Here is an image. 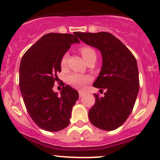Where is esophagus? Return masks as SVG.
<instances>
[{"label": "esophagus", "instance_id": "34e87169", "mask_svg": "<svg viewBox=\"0 0 160 160\" xmlns=\"http://www.w3.org/2000/svg\"><path fill=\"white\" fill-rule=\"evenodd\" d=\"M84 95H85V93H84L83 92H79V96H80V98L82 96H84Z\"/></svg>", "mask_w": 160, "mask_h": 160}]
</instances>
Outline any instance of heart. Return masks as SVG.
<instances>
[{
    "instance_id": "heart-1",
    "label": "heart",
    "mask_w": 160,
    "mask_h": 160,
    "mask_svg": "<svg viewBox=\"0 0 160 160\" xmlns=\"http://www.w3.org/2000/svg\"><path fill=\"white\" fill-rule=\"evenodd\" d=\"M80 52H81L82 56L85 59H88L92 56H96L95 50L92 47H88V46H85L82 47L80 49ZM68 58V54L65 53L63 56H62L61 59V67L65 68L66 65H67ZM92 78L91 77L88 76V75H83L80 74H72L69 75L68 78V83L71 86L77 89H84L85 86L87 83H89L91 81Z\"/></svg>"
}]
</instances>
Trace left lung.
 <instances>
[{
    "label": "left lung",
    "instance_id": "left-lung-1",
    "mask_svg": "<svg viewBox=\"0 0 160 160\" xmlns=\"http://www.w3.org/2000/svg\"><path fill=\"white\" fill-rule=\"evenodd\" d=\"M74 34L87 45L98 49L102 56V69L93 86L107 91L103 97L94 95L95 103L89 111V120L100 129L114 130L127 120L136 101L139 90L136 59L129 49L110 33Z\"/></svg>",
    "mask_w": 160,
    "mask_h": 160
}]
</instances>
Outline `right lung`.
I'll return each instance as SVG.
<instances>
[{"instance_id":"obj_1","label":"right lung","mask_w":160,"mask_h":160,"mask_svg":"<svg viewBox=\"0 0 160 160\" xmlns=\"http://www.w3.org/2000/svg\"><path fill=\"white\" fill-rule=\"evenodd\" d=\"M74 43L76 35L45 34L24 54L19 67V86L29 115L42 129L58 132L67 127L78 92L68 85L60 95L52 90L57 73L61 72L62 56Z\"/></svg>"}]
</instances>
